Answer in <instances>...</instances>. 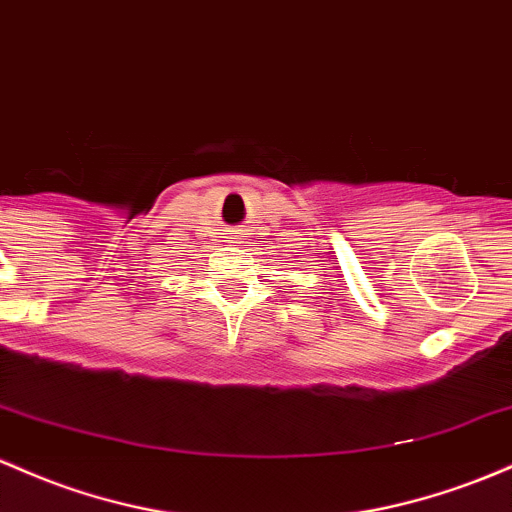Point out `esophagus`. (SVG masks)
I'll use <instances>...</instances> for the list:
<instances>
[{"mask_svg": "<svg viewBox=\"0 0 512 512\" xmlns=\"http://www.w3.org/2000/svg\"><path fill=\"white\" fill-rule=\"evenodd\" d=\"M233 243H238V240H233Z\"/></svg>", "mask_w": 512, "mask_h": 512, "instance_id": "34e87169", "label": "esophagus"}]
</instances>
